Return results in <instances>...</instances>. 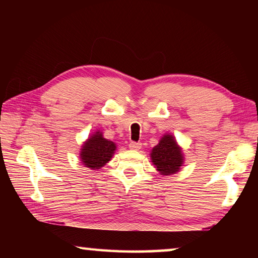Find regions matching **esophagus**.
Listing matches in <instances>:
<instances>
[{"mask_svg": "<svg viewBox=\"0 0 258 258\" xmlns=\"http://www.w3.org/2000/svg\"><path fill=\"white\" fill-rule=\"evenodd\" d=\"M130 149H132V150H139V149H141V147H142V143L141 142H134V141H132V142H130Z\"/></svg>", "mask_w": 258, "mask_h": 258, "instance_id": "34e87169", "label": "esophagus"}]
</instances>
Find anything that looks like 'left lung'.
<instances>
[{
  "instance_id": "left-lung-1",
  "label": "left lung",
  "mask_w": 258,
  "mask_h": 258,
  "mask_svg": "<svg viewBox=\"0 0 258 258\" xmlns=\"http://www.w3.org/2000/svg\"><path fill=\"white\" fill-rule=\"evenodd\" d=\"M150 155L152 163L163 175L176 173L183 163L181 149L172 135H165Z\"/></svg>"
}]
</instances>
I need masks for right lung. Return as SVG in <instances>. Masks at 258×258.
<instances>
[{"label": "right lung", "mask_w": 258, "mask_h": 258, "mask_svg": "<svg viewBox=\"0 0 258 258\" xmlns=\"http://www.w3.org/2000/svg\"><path fill=\"white\" fill-rule=\"evenodd\" d=\"M115 150V143L104 139L101 133L97 132L84 143L82 148L81 158L86 167L99 169L110 160Z\"/></svg>", "instance_id": "obj_1"}]
</instances>
